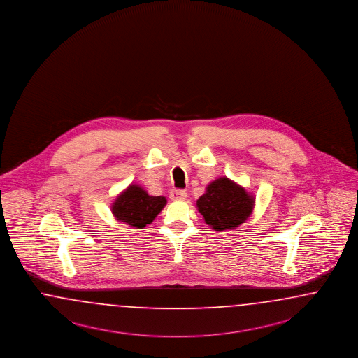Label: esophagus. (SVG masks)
Wrapping results in <instances>:
<instances>
[{"instance_id":"obj_1","label":"esophagus","mask_w":358,"mask_h":358,"mask_svg":"<svg viewBox=\"0 0 358 358\" xmlns=\"http://www.w3.org/2000/svg\"><path fill=\"white\" fill-rule=\"evenodd\" d=\"M169 195H171L172 201H184L187 193H186V190H182V189H173Z\"/></svg>"}]
</instances>
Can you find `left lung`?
<instances>
[{
  "label": "left lung",
  "instance_id": "8db88e82",
  "mask_svg": "<svg viewBox=\"0 0 358 358\" xmlns=\"http://www.w3.org/2000/svg\"><path fill=\"white\" fill-rule=\"evenodd\" d=\"M253 202L241 186L222 177L207 186L206 193L198 199L196 206L208 226L224 231L238 227L250 217Z\"/></svg>",
  "mask_w": 358,
  "mask_h": 358
}]
</instances>
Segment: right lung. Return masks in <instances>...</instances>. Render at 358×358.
<instances>
[{
  "label": "right lung",
  "instance_id": "obj_1",
  "mask_svg": "<svg viewBox=\"0 0 358 358\" xmlns=\"http://www.w3.org/2000/svg\"><path fill=\"white\" fill-rule=\"evenodd\" d=\"M165 203L166 199L164 196H151L139 186L131 185L115 199L111 211L120 222L132 227L143 228L152 223Z\"/></svg>",
  "mask_w": 358,
  "mask_h": 358
}]
</instances>
